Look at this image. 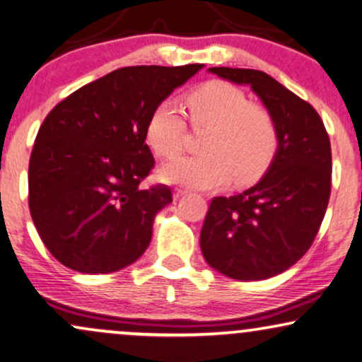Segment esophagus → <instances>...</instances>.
<instances>
[{
	"label": "esophagus",
	"instance_id": "esophagus-1",
	"mask_svg": "<svg viewBox=\"0 0 362 362\" xmlns=\"http://www.w3.org/2000/svg\"><path fill=\"white\" fill-rule=\"evenodd\" d=\"M187 194V190H184V189H175V190H173V199H180V197L182 195H185Z\"/></svg>",
	"mask_w": 362,
	"mask_h": 362
}]
</instances>
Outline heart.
<instances>
[{
  "mask_svg": "<svg viewBox=\"0 0 362 362\" xmlns=\"http://www.w3.org/2000/svg\"><path fill=\"white\" fill-rule=\"evenodd\" d=\"M187 112L194 130L209 128L204 155L173 160L160 170L167 184L214 190L232 178L235 185L260 180L276 160L281 134L274 113L227 81L212 80L190 91ZM150 148L162 158H175L187 141V123L172 102H162L147 125Z\"/></svg>",
  "mask_w": 362,
  "mask_h": 362,
  "instance_id": "heart-1",
  "label": "heart"
}]
</instances>
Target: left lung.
<instances>
[{"mask_svg": "<svg viewBox=\"0 0 362 362\" xmlns=\"http://www.w3.org/2000/svg\"><path fill=\"white\" fill-rule=\"evenodd\" d=\"M210 71L250 85L276 117L281 144L257 185L214 197L200 249L210 267L227 277H274L303 257L317 235L331 197V141L313 105L267 73L227 66Z\"/></svg>", "mask_w": 362, "mask_h": 362, "instance_id": "1", "label": "left lung"}]
</instances>
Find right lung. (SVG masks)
<instances>
[{
  "mask_svg": "<svg viewBox=\"0 0 362 362\" xmlns=\"http://www.w3.org/2000/svg\"><path fill=\"white\" fill-rule=\"evenodd\" d=\"M202 66L118 68L48 113L31 150L28 204L58 262L108 274L147 250L155 215L172 202L168 185L140 187L155 165L150 115Z\"/></svg>",
  "mask_w": 362,
  "mask_h": 362,
  "instance_id": "1",
  "label": "right lung"
}]
</instances>
